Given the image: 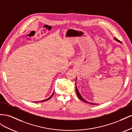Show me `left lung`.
<instances>
[{
    "mask_svg": "<svg viewBox=\"0 0 132 132\" xmlns=\"http://www.w3.org/2000/svg\"><path fill=\"white\" fill-rule=\"evenodd\" d=\"M114 39H115V40H116L117 41H118V42H119V43H122V42L119 41V40H118V39H117L116 38H115L114 37ZM76 81H77V79H76ZM75 85H76V83H75ZM75 89H76V93H77V96H78V98L80 99V100H81V101H82L83 102H85V103H90L91 105H97L96 103H91V102H88V101H86L85 100L84 98L81 96V95H80V93L79 92V91L78 90V89H77V85H76V88H75Z\"/></svg>",
    "mask_w": 132,
    "mask_h": 132,
    "instance_id": "8db88e82",
    "label": "left lung"
}]
</instances>
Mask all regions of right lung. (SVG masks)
Masks as SVG:
<instances>
[{
    "label": "right lung",
    "mask_w": 132,
    "mask_h": 132,
    "mask_svg": "<svg viewBox=\"0 0 132 132\" xmlns=\"http://www.w3.org/2000/svg\"><path fill=\"white\" fill-rule=\"evenodd\" d=\"M54 92H53V93L52 94V95L51 96L49 97V98H48L47 99H46V100H42V101H38V102H37V101H36V102H44V101H47V100H48L49 99H50L53 96V94H54Z\"/></svg>",
    "instance_id": "obj_1"
}]
</instances>
